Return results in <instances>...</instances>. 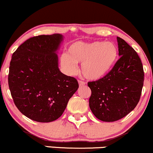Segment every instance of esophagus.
<instances>
[{
    "label": "esophagus",
    "instance_id": "1",
    "mask_svg": "<svg viewBox=\"0 0 153 153\" xmlns=\"http://www.w3.org/2000/svg\"><path fill=\"white\" fill-rule=\"evenodd\" d=\"M85 82H82V81H79V87H82V86H84L85 85Z\"/></svg>",
    "mask_w": 153,
    "mask_h": 153
}]
</instances>
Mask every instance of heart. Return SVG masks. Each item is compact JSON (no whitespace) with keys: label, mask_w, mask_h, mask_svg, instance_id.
Instances as JSON below:
<instances>
[{"label":"heart","mask_w":153,"mask_h":153,"mask_svg":"<svg viewBox=\"0 0 153 153\" xmlns=\"http://www.w3.org/2000/svg\"><path fill=\"white\" fill-rule=\"evenodd\" d=\"M119 50L110 41H76L68 47L67 53L61 55V65L66 74L76 72L77 64H81V72L87 79L96 81L107 76L115 66Z\"/></svg>","instance_id":"obj_1"}]
</instances>
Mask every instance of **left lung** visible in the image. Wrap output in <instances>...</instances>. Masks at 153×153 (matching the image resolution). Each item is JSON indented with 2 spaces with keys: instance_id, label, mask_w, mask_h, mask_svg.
I'll return each mask as SVG.
<instances>
[{
  "instance_id": "left-lung-1",
  "label": "left lung",
  "mask_w": 153,
  "mask_h": 153,
  "mask_svg": "<svg viewBox=\"0 0 153 153\" xmlns=\"http://www.w3.org/2000/svg\"><path fill=\"white\" fill-rule=\"evenodd\" d=\"M120 58L107 76L88 83L91 89L89 107L103 122L119 120L137 106L144 82L140 59L133 48L117 37Z\"/></svg>"
}]
</instances>
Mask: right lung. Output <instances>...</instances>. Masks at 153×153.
<instances>
[{"mask_svg":"<svg viewBox=\"0 0 153 153\" xmlns=\"http://www.w3.org/2000/svg\"><path fill=\"white\" fill-rule=\"evenodd\" d=\"M59 33L41 35L23 43L13 53L8 86L19 110L29 119L50 123L60 117L78 82L59 69Z\"/></svg>","mask_w":153,"mask_h":153,"instance_id":"add662e5","label":"right lung"}]
</instances>
